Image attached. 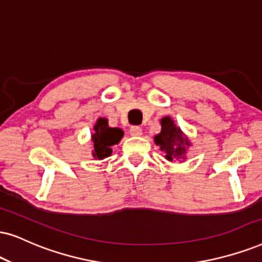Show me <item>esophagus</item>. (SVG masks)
<instances>
[{
  "mask_svg": "<svg viewBox=\"0 0 262 262\" xmlns=\"http://www.w3.org/2000/svg\"><path fill=\"white\" fill-rule=\"evenodd\" d=\"M129 133H130L132 137H140L142 134V130L140 127H138V125H135V127H132L129 129Z\"/></svg>",
  "mask_w": 262,
  "mask_h": 262,
  "instance_id": "obj_1",
  "label": "esophagus"
}]
</instances>
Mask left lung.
Returning a JSON list of instances; mask_svg holds the SVG:
<instances>
[{
	"mask_svg": "<svg viewBox=\"0 0 262 262\" xmlns=\"http://www.w3.org/2000/svg\"><path fill=\"white\" fill-rule=\"evenodd\" d=\"M162 130L161 133L155 137V142L160 145L161 151L165 154V158L173 161L174 157L183 158L185 160V152L186 146L190 142L186 138H184L180 128L175 125L174 121L170 117H164L161 121Z\"/></svg>",
	"mask_w": 262,
	"mask_h": 262,
	"instance_id": "left-lung-1",
	"label": "left lung"
}]
</instances>
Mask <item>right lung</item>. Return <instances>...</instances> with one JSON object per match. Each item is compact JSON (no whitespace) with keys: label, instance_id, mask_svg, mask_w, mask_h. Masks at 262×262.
I'll return each instance as SVG.
<instances>
[{"label":"right lung","instance_id":"obj_1","mask_svg":"<svg viewBox=\"0 0 262 262\" xmlns=\"http://www.w3.org/2000/svg\"><path fill=\"white\" fill-rule=\"evenodd\" d=\"M122 137V129L108 127L106 118H99L94 125V133L92 135V140L94 142L93 156L99 160L110 156L112 152L111 146L118 144Z\"/></svg>","mask_w":262,"mask_h":262}]
</instances>
